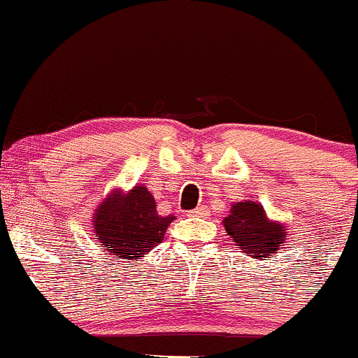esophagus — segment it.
<instances>
[{"label":"esophagus","mask_w":358,"mask_h":358,"mask_svg":"<svg viewBox=\"0 0 358 358\" xmlns=\"http://www.w3.org/2000/svg\"><path fill=\"white\" fill-rule=\"evenodd\" d=\"M192 213H194L196 216H208V213H210V211H208L204 206H199V208H196V210Z\"/></svg>","instance_id":"34e87169"}]
</instances>
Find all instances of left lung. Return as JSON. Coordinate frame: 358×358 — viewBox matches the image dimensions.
I'll use <instances>...</instances> for the list:
<instances>
[{"mask_svg": "<svg viewBox=\"0 0 358 358\" xmlns=\"http://www.w3.org/2000/svg\"><path fill=\"white\" fill-rule=\"evenodd\" d=\"M223 224L235 242L233 245L254 259L267 260L286 242V227L268 222L264 206L255 201L233 204Z\"/></svg>", "mask_w": 358, "mask_h": 358, "instance_id": "left-lung-1", "label": "left lung"}]
</instances>
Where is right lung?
<instances>
[{
	"label": "right lung",
	"mask_w": 358,
	"mask_h": 358,
	"mask_svg": "<svg viewBox=\"0 0 358 358\" xmlns=\"http://www.w3.org/2000/svg\"><path fill=\"white\" fill-rule=\"evenodd\" d=\"M172 220V215H159L145 186H135L125 196L113 192L103 201L94 215V233L115 259L131 260L162 243Z\"/></svg>",
	"instance_id": "add662e5"
}]
</instances>
